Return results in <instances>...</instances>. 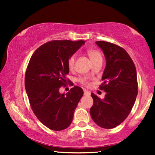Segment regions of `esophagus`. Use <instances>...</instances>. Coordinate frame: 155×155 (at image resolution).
Returning <instances> with one entry per match:
<instances>
[{
  "label": "esophagus",
  "mask_w": 155,
  "mask_h": 155,
  "mask_svg": "<svg viewBox=\"0 0 155 155\" xmlns=\"http://www.w3.org/2000/svg\"><path fill=\"white\" fill-rule=\"evenodd\" d=\"M84 95H90V92L87 91V90H84Z\"/></svg>",
  "instance_id": "obj_1"
}]
</instances>
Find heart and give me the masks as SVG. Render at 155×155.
<instances>
[{
	"label": "heart",
	"instance_id": "b5f03b06",
	"mask_svg": "<svg viewBox=\"0 0 155 155\" xmlns=\"http://www.w3.org/2000/svg\"><path fill=\"white\" fill-rule=\"evenodd\" d=\"M87 54L90 58V60H91L92 63L96 61L97 60L101 59L102 58V56H101V53L99 52L98 51L96 50V49H89L87 51ZM75 60H76V55L73 54L70 58H68V68L70 70H73L74 67V63H75ZM81 80V82L83 84H87V80L85 78H82V79H80Z\"/></svg>",
	"mask_w": 155,
	"mask_h": 155
}]
</instances>
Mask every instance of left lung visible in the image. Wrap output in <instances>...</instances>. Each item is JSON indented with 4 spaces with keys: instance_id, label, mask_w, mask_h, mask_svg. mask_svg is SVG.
<instances>
[{
    "instance_id": "8db88e82",
    "label": "left lung",
    "mask_w": 155,
    "mask_h": 155,
    "mask_svg": "<svg viewBox=\"0 0 155 155\" xmlns=\"http://www.w3.org/2000/svg\"><path fill=\"white\" fill-rule=\"evenodd\" d=\"M106 58V68L100 86L106 92L104 99L92 93L90 115L100 127L111 129L122 123L132 110L138 95L136 69L123 48L106 41H96Z\"/></svg>"
}]
</instances>
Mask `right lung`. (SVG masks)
<instances>
[{
  "instance_id": "right-lung-1",
  "label": "right lung",
  "mask_w": 155,
  "mask_h": 155,
  "mask_svg": "<svg viewBox=\"0 0 155 155\" xmlns=\"http://www.w3.org/2000/svg\"><path fill=\"white\" fill-rule=\"evenodd\" d=\"M84 44L82 40L51 41L38 47L28 63L25 86L31 108L38 120L52 130L70 126L83 96L78 86L67 93H60V88L67 84L68 58Z\"/></svg>"
}]
</instances>
